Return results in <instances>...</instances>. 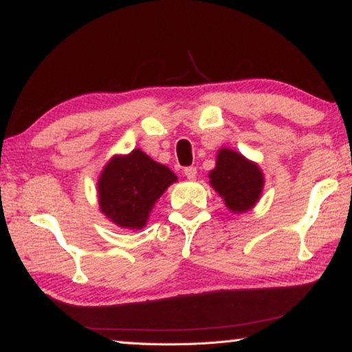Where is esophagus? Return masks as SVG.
<instances>
[{
	"label": "esophagus",
	"instance_id": "esophagus-1",
	"mask_svg": "<svg viewBox=\"0 0 352 352\" xmlns=\"http://www.w3.org/2000/svg\"><path fill=\"white\" fill-rule=\"evenodd\" d=\"M184 175H186L188 180H195V177H197V168H186L184 169Z\"/></svg>",
	"mask_w": 352,
	"mask_h": 352
}]
</instances>
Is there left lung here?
<instances>
[{
    "label": "left lung",
    "instance_id": "obj_1",
    "mask_svg": "<svg viewBox=\"0 0 352 352\" xmlns=\"http://www.w3.org/2000/svg\"><path fill=\"white\" fill-rule=\"evenodd\" d=\"M210 184L234 214L252 210L264 189V174L258 164L250 162L233 148L217 152L216 168L210 172Z\"/></svg>",
    "mask_w": 352,
    "mask_h": 352
}]
</instances>
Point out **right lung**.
Wrapping results in <instances>:
<instances>
[{
    "label": "right lung",
    "instance_id": "1",
    "mask_svg": "<svg viewBox=\"0 0 352 352\" xmlns=\"http://www.w3.org/2000/svg\"><path fill=\"white\" fill-rule=\"evenodd\" d=\"M177 175L140 148L115 155L98 180V200L104 216L121 228L141 230L148 214Z\"/></svg>",
    "mask_w": 352,
    "mask_h": 352
}]
</instances>
